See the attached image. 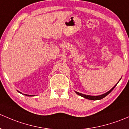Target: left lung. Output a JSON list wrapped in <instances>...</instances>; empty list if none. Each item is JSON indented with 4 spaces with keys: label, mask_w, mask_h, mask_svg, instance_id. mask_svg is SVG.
Listing matches in <instances>:
<instances>
[{
    "label": "left lung",
    "mask_w": 129,
    "mask_h": 129,
    "mask_svg": "<svg viewBox=\"0 0 129 129\" xmlns=\"http://www.w3.org/2000/svg\"><path fill=\"white\" fill-rule=\"evenodd\" d=\"M120 79H121V78H120ZM120 79L119 80V81L120 80ZM119 82L117 83V84ZM117 84L116 85H115L114 86H113V87L111 88L110 90L108 91V92H106V93H104V94H101V95H98V96H91V95H87V94H82V93H78V92L77 91H75L76 93H77V94H78V95L81 96L82 97H83L85 98L86 99H88V100H101V99L104 98V97L106 96L107 95H108V94H109V93H111V91H112V89H113L115 87H116V86L117 85Z\"/></svg>",
    "instance_id": "obj_1"
}]
</instances>
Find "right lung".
I'll return each mask as SVG.
<instances>
[{
    "mask_svg": "<svg viewBox=\"0 0 129 129\" xmlns=\"http://www.w3.org/2000/svg\"><path fill=\"white\" fill-rule=\"evenodd\" d=\"M18 93H21V92L19 91H18ZM21 94H22V93H21ZM24 95L27 96H33V95H29V94H24Z\"/></svg>",
    "mask_w": 129,
    "mask_h": 129,
    "instance_id": "1",
    "label": "right lung"
}]
</instances>
